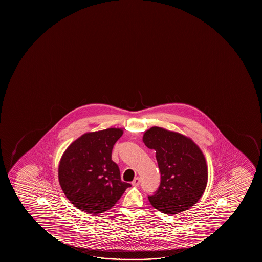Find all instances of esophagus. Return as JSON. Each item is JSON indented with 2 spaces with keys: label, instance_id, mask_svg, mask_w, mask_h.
<instances>
[{
  "label": "esophagus",
  "instance_id": "1",
  "mask_svg": "<svg viewBox=\"0 0 262 262\" xmlns=\"http://www.w3.org/2000/svg\"><path fill=\"white\" fill-rule=\"evenodd\" d=\"M132 184H133V186H139L140 185V178L136 177L135 179L133 180Z\"/></svg>",
  "mask_w": 262,
  "mask_h": 262
}]
</instances>
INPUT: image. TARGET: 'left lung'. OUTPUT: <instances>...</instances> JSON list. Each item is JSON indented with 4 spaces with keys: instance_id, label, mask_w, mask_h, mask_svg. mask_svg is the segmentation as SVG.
I'll use <instances>...</instances> for the list:
<instances>
[{
    "instance_id": "8db88e82",
    "label": "left lung",
    "mask_w": 262,
    "mask_h": 262,
    "mask_svg": "<svg viewBox=\"0 0 262 262\" xmlns=\"http://www.w3.org/2000/svg\"><path fill=\"white\" fill-rule=\"evenodd\" d=\"M144 143L156 151L161 173L158 191L148 196L158 211L176 215L196 204L208 183V166L201 148L189 137L161 127L143 134Z\"/></svg>"
}]
</instances>
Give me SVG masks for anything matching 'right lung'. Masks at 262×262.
Returning a JSON list of instances; mask_svg holds the SVG:
<instances>
[{
    "label": "right lung",
    "instance_id": "1",
    "mask_svg": "<svg viewBox=\"0 0 262 262\" xmlns=\"http://www.w3.org/2000/svg\"><path fill=\"white\" fill-rule=\"evenodd\" d=\"M123 129L109 128L84 133L61 156L58 178L61 190L74 207L99 215L115 206L126 189L112 150Z\"/></svg>",
    "mask_w": 262,
    "mask_h": 262
}]
</instances>
